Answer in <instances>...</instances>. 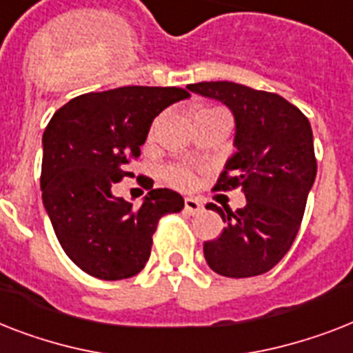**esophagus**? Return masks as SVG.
<instances>
[{
    "label": "esophagus",
    "mask_w": 353,
    "mask_h": 353,
    "mask_svg": "<svg viewBox=\"0 0 353 353\" xmlns=\"http://www.w3.org/2000/svg\"><path fill=\"white\" fill-rule=\"evenodd\" d=\"M203 210V205L197 201L196 197H186L185 199V212L186 214H197Z\"/></svg>",
    "instance_id": "esophagus-1"
}]
</instances>
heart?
<instances>
[{
	"instance_id": "b5f03b06",
	"label": "heart",
	"mask_w": 353,
	"mask_h": 353,
	"mask_svg": "<svg viewBox=\"0 0 353 353\" xmlns=\"http://www.w3.org/2000/svg\"><path fill=\"white\" fill-rule=\"evenodd\" d=\"M210 114H226V112L223 110V108L217 107H201L196 110L194 119H196V117L210 116ZM167 177L177 186H188L192 183V172L185 167H172L170 170L167 172Z\"/></svg>"
}]
</instances>
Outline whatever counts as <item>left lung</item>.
<instances>
[{
    "instance_id": "8db88e82",
    "label": "left lung",
    "mask_w": 353,
    "mask_h": 353,
    "mask_svg": "<svg viewBox=\"0 0 353 353\" xmlns=\"http://www.w3.org/2000/svg\"><path fill=\"white\" fill-rule=\"evenodd\" d=\"M188 90L221 101L236 119V154L214 190L241 188L246 205L232 212L214 203L226 226L203 245L212 270L225 277H254L272 270L299 232L317 161L308 117L279 94L232 81H203Z\"/></svg>"
}]
</instances>
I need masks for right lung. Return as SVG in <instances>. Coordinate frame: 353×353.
<instances>
[{"instance_id":"obj_1","label":"right lung","mask_w":353,"mask_h":353,"mask_svg":"<svg viewBox=\"0 0 353 353\" xmlns=\"http://www.w3.org/2000/svg\"><path fill=\"white\" fill-rule=\"evenodd\" d=\"M190 94L176 87H121L77 96L43 132V205L61 248L97 279L136 276L165 214L185 206L177 192L154 188L139 208L112 194L130 176L154 117Z\"/></svg>"}]
</instances>
